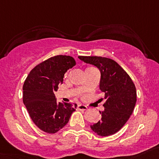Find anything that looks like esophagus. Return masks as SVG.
Masks as SVG:
<instances>
[{
	"label": "esophagus",
	"mask_w": 159,
	"mask_h": 159,
	"mask_svg": "<svg viewBox=\"0 0 159 159\" xmlns=\"http://www.w3.org/2000/svg\"><path fill=\"white\" fill-rule=\"evenodd\" d=\"M78 109L80 111H86L88 109V108H87V106H85V105H78Z\"/></svg>",
	"instance_id": "1"
}]
</instances>
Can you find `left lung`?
I'll list each match as a JSON object with an SVG mask.
<instances>
[{
  "label": "left lung",
  "instance_id": "8db88e82",
  "mask_svg": "<svg viewBox=\"0 0 159 159\" xmlns=\"http://www.w3.org/2000/svg\"><path fill=\"white\" fill-rule=\"evenodd\" d=\"M78 58L100 70L99 86L105 94V110L99 111L102 119L91 125V129L100 136L111 135L124 126L132 114L137 101L134 84L127 72L112 59L98 56H78Z\"/></svg>",
  "mask_w": 159,
  "mask_h": 159
}]
</instances>
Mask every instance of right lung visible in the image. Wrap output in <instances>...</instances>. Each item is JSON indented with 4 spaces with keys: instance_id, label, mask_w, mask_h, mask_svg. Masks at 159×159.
I'll return each instance as SVG.
<instances>
[{
    "instance_id": "1",
    "label": "right lung",
    "mask_w": 159,
    "mask_h": 159,
    "mask_svg": "<svg viewBox=\"0 0 159 159\" xmlns=\"http://www.w3.org/2000/svg\"><path fill=\"white\" fill-rule=\"evenodd\" d=\"M75 65L70 56H54L36 65L25 79L23 102L33 122L44 132L53 134L65 127L77 108L75 103L57 102L54 95L65 74Z\"/></svg>"
}]
</instances>
